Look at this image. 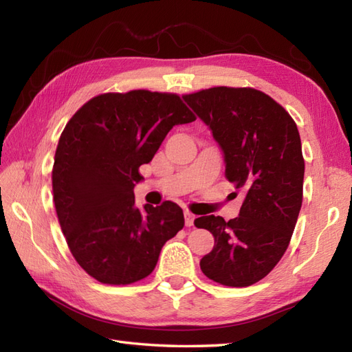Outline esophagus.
<instances>
[{
	"label": "esophagus",
	"mask_w": 352,
	"mask_h": 352,
	"mask_svg": "<svg viewBox=\"0 0 352 352\" xmlns=\"http://www.w3.org/2000/svg\"><path fill=\"white\" fill-rule=\"evenodd\" d=\"M193 221H195V214H192L190 212L186 210V212H184V222H186V226L192 227V226H193Z\"/></svg>",
	"instance_id": "1"
}]
</instances>
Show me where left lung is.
I'll use <instances>...</instances> for the list:
<instances>
[{"label": "left lung", "instance_id": "8db88e82", "mask_svg": "<svg viewBox=\"0 0 352 352\" xmlns=\"http://www.w3.org/2000/svg\"><path fill=\"white\" fill-rule=\"evenodd\" d=\"M183 100L218 142L226 178L245 193L237 218L195 219L214 237L201 271L223 286H251L278 263L296 226L304 182L300 133L278 102L251 87H212Z\"/></svg>", "mask_w": 352, "mask_h": 352}]
</instances>
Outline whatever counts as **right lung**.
<instances>
[{
  "label": "right lung",
  "mask_w": 352,
  "mask_h": 352,
  "mask_svg": "<svg viewBox=\"0 0 352 352\" xmlns=\"http://www.w3.org/2000/svg\"><path fill=\"white\" fill-rule=\"evenodd\" d=\"M195 119L175 94L131 91L95 96L66 124L52 168L54 206L74 258L95 280L145 278L184 227L180 206L139 210L133 189L172 126Z\"/></svg>",
  "instance_id": "add662e5"
}]
</instances>
